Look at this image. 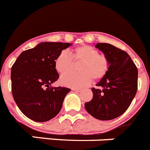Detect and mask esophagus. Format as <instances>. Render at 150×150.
I'll return each instance as SVG.
<instances>
[{
	"mask_svg": "<svg viewBox=\"0 0 150 150\" xmlns=\"http://www.w3.org/2000/svg\"><path fill=\"white\" fill-rule=\"evenodd\" d=\"M72 90H73V91H77V92H79V91H82V88H73Z\"/></svg>",
	"mask_w": 150,
	"mask_h": 150,
	"instance_id": "1",
	"label": "esophagus"
}]
</instances>
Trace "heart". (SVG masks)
<instances>
[{"instance_id":"heart-1","label":"heart","mask_w":150,"mask_h":150,"mask_svg":"<svg viewBox=\"0 0 150 150\" xmlns=\"http://www.w3.org/2000/svg\"><path fill=\"white\" fill-rule=\"evenodd\" d=\"M74 63L80 62L79 73H68L61 76L62 85L73 88L86 86L91 82L98 81L104 78L109 71V59L104 54L100 53L95 47L82 45L71 50L69 55L62 52L55 58L54 66L59 74H63L70 70Z\"/></svg>"}]
</instances>
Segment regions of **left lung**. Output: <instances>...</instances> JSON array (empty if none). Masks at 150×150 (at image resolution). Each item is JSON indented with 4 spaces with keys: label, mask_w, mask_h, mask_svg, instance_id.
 <instances>
[{
    "label": "left lung",
    "mask_w": 150,
    "mask_h": 150,
    "mask_svg": "<svg viewBox=\"0 0 150 150\" xmlns=\"http://www.w3.org/2000/svg\"><path fill=\"white\" fill-rule=\"evenodd\" d=\"M110 62L109 71L91 88L93 98L85 104L91 116L100 120H111L128 110L137 93V68L126 52L109 43H98Z\"/></svg>",
    "instance_id": "obj_1"
}]
</instances>
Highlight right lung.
Returning a JSON list of instances; mask_svg holds the SVG:
<instances>
[{
	"instance_id": "1",
	"label": "right lung",
	"mask_w": 150,
	"mask_h": 150,
	"mask_svg": "<svg viewBox=\"0 0 150 150\" xmlns=\"http://www.w3.org/2000/svg\"><path fill=\"white\" fill-rule=\"evenodd\" d=\"M69 43H40L22 52L11 68L13 99L22 112L38 122L50 120L62 109L66 95L71 89L51 87L59 78L54 66L55 58Z\"/></svg>"
}]
</instances>
